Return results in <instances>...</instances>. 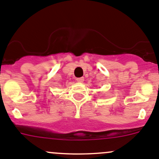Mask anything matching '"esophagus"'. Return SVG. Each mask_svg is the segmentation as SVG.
<instances>
[{
  "label": "esophagus",
  "mask_w": 159,
  "mask_h": 159,
  "mask_svg": "<svg viewBox=\"0 0 159 159\" xmlns=\"http://www.w3.org/2000/svg\"><path fill=\"white\" fill-rule=\"evenodd\" d=\"M76 81L78 82V83H83V81H84V78L83 77H80V78H76Z\"/></svg>",
  "instance_id": "esophagus-1"
}]
</instances>
